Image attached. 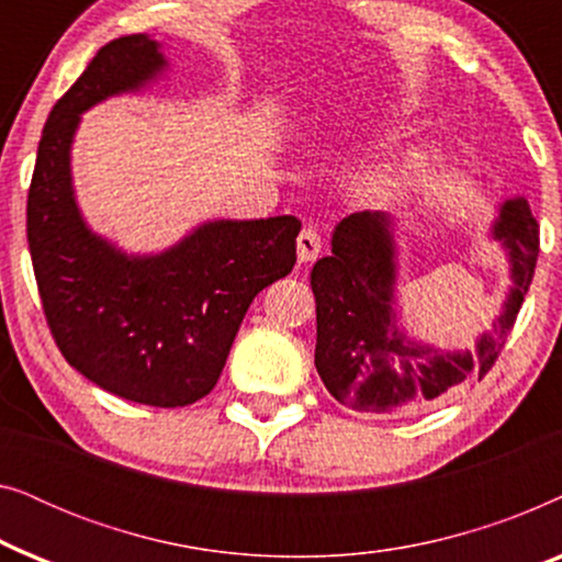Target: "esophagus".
<instances>
[{
	"mask_svg": "<svg viewBox=\"0 0 562 562\" xmlns=\"http://www.w3.org/2000/svg\"><path fill=\"white\" fill-rule=\"evenodd\" d=\"M322 250V237L317 233V227L306 225L302 233L296 237V256L302 263H312V260H317Z\"/></svg>",
	"mask_w": 562,
	"mask_h": 562,
	"instance_id": "obj_1",
	"label": "esophagus"
}]
</instances>
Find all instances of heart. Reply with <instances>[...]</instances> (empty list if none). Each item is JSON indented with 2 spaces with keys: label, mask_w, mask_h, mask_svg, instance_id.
Here are the masks:
<instances>
[{
  "label": "heart",
  "mask_w": 562,
  "mask_h": 562,
  "mask_svg": "<svg viewBox=\"0 0 562 562\" xmlns=\"http://www.w3.org/2000/svg\"><path fill=\"white\" fill-rule=\"evenodd\" d=\"M435 158V145H414L409 150L396 153L394 158L383 160V164L368 168L360 176L358 187L360 191L371 196H389L394 191H402L412 187L422 173L427 171V166Z\"/></svg>",
  "instance_id": "obj_1"
}]
</instances>
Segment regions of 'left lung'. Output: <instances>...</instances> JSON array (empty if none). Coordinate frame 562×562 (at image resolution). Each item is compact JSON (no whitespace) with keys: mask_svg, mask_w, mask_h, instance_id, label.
Returning a JSON list of instances; mask_svg holds the SVG:
<instances>
[{"mask_svg":"<svg viewBox=\"0 0 562 562\" xmlns=\"http://www.w3.org/2000/svg\"><path fill=\"white\" fill-rule=\"evenodd\" d=\"M509 260L512 286L475 350H440L398 325V248L386 212H356L333 229V256L312 268L317 302L314 366L337 402L358 412L429 406L468 379H483L512 333L532 283L540 233L525 196L504 199L491 227Z\"/></svg>","mask_w":562,"mask_h":562,"instance_id":"obj_1","label":"left lung"}]
</instances>
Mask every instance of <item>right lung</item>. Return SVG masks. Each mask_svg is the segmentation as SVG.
<instances>
[{
  "label": "right lung",
  "mask_w": 562,
  "mask_h": 562,
  "mask_svg": "<svg viewBox=\"0 0 562 562\" xmlns=\"http://www.w3.org/2000/svg\"><path fill=\"white\" fill-rule=\"evenodd\" d=\"M166 71L158 41L125 35L58 99L37 145L27 243L45 319L68 363L114 396L171 409L214 389L250 302L294 268L302 222L206 220L148 256L89 227L71 176L81 114Z\"/></svg>",
  "instance_id": "right-lung-1"
}]
</instances>
